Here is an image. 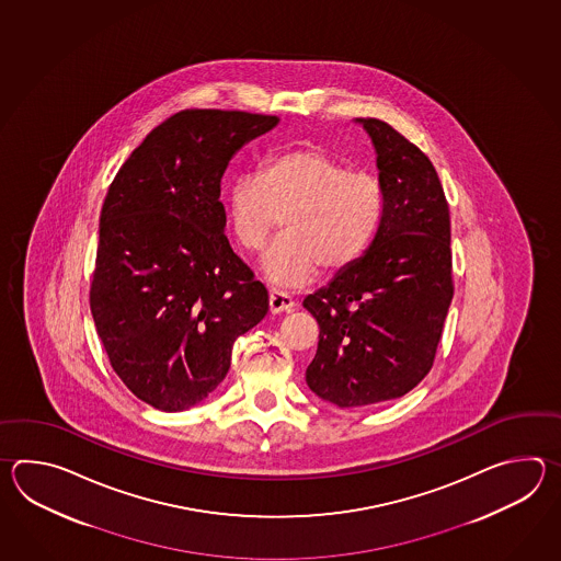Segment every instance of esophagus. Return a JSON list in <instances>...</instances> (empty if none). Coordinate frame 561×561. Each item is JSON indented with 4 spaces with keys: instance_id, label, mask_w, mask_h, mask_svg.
Listing matches in <instances>:
<instances>
[{
    "instance_id": "34e87169",
    "label": "esophagus",
    "mask_w": 561,
    "mask_h": 561,
    "mask_svg": "<svg viewBox=\"0 0 561 561\" xmlns=\"http://www.w3.org/2000/svg\"><path fill=\"white\" fill-rule=\"evenodd\" d=\"M268 309L273 314H280V312H290L295 309V300L285 295V293H278V290H271L268 295Z\"/></svg>"
}]
</instances>
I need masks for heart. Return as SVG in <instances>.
I'll use <instances>...</instances> for the list:
<instances>
[{"mask_svg":"<svg viewBox=\"0 0 561 561\" xmlns=\"http://www.w3.org/2000/svg\"><path fill=\"white\" fill-rule=\"evenodd\" d=\"M228 222L247 251H261L280 222L285 234L264 254L263 275L300 288L319 271L339 275L367 252L381 227V182L341 158L302 144L266 156L259 176H240L225 198Z\"/></svg>","mask_w":561,"mask_h":561,"instance_id":"b5f03b06","label":"heart"}]
</instances>
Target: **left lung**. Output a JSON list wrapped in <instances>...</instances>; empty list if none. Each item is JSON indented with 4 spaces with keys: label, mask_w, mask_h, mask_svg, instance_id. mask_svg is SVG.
I'll list each match as a JSON object with an SVG mask.
<instances>
[{
    "label": "left lung",
    "mask_w": 561,
    "mask_h": 561,
    "mask_svg": "<svg viewBox=\"0 0 561 561\" xmlns=\"http://www.w3.org/2000/svg\"><path fill=\"white\" fill-rule=\"evenodd\" d=\"M381 227L357 263L305 298L319 322L307 385L341 409L409 393L430 373L454 298L451 220L430 158L377 118Z\"/></svg>",
    "instance_id": "left-lung-1"
}]
</instances>
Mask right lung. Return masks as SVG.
<instances>
[{"instance_id": "1", "label": "right lung", "mask_w": 561, "mask_h": 561, "mask_svg": "<svg viewBox=\"0 0 561 561\" xmlns=\"http://www.w3.org/2000/svg\"><path fill=\"white\" fill-rule=\"evenodd\" d=\"M278 118L182 110L122 164L100 215L90 309L112 369L160 411L203 403L268 293L230 249L220 180Z\"/></svg>"}]
</instances>
